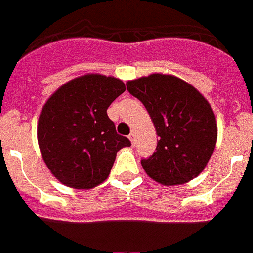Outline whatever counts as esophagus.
<instances>
[{"instance_id":"obj_1","label":"esophagus","mask_w":253,"mask_h":253,"mask_svg":"<svg viewBox=\"0 0 253 253\" xmlns=\"http://www.w3.org/2000/svg\"><path fill=\"white\" fill-rule=\"evenodd\" d=\"M129 139H130V142H131V144H135V134L134 133H131V134H129Z\"/></svg>"}]
</instances>
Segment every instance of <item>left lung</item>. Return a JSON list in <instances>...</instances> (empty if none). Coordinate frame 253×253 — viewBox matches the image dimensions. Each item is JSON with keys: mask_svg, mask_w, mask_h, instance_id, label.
Masks as SVG:
<instances>
[{"mask_svg": "<svg viewBox=\"0 0 253 253\" xmlns=\"http://www.w3.org/2000/svg\"><path fill=\"white\" fill-rule=\"evenodd\" d=\"M126 88L144 105L160 137L156 152L140 161L147 175L166 186L195 178L211 157L218 135L209 102L171 75L140 77L128 81Z\"/></svg>", "mask_w": 253, "mask_h": 253, "instance_id": "8db88e82", "label": "left lung"}]
</instances>
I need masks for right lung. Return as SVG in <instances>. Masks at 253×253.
<instances>
[{
	"mask_svg": "<svg viewBox=\"0 0 253 253\" xmlns=\"http://www.w3.org/2000/svg\"><path fill=\"white\" fill-rule=\"evenodd\" d=\"M125 91L123 81L84 75L60 86L38 122L44 162L58 180L73 189H92L107 178L116 153L130 140L116 133L107 107Z\"/></svg>",
	"mask_w": 253,
	"mask_h": 253,
	"instance_id": "right-lung-1",
	"label": "right lung"
}]
</instances>
